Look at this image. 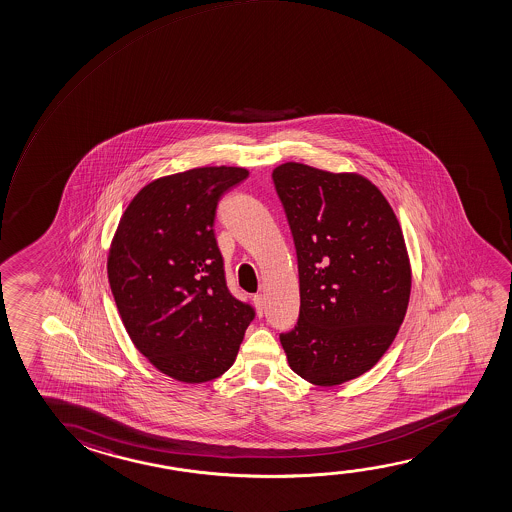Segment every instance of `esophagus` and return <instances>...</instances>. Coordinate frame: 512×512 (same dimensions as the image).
Returning <instances> with one entry per match:
<instances>
[{
    "instance_id": "esophagus-1",
    "label": "esophagus",
    "mask_w": 512,
    "mask_h": 512,
    "mask_svg": "<svg viewBox=\"0 0 512 512\" xmlns=\"http://www.w3.org/2000/svg\"><path fill=\"white\" fill-rule=\"evenodd\" d=\"M253 303L257 306V312H259L260 317H262V313H264V296H262V294H255V296H253Z\"/></svg>"
}]
</instances>
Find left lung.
Instances as JSON below:
<instances>
[{"label":"left lung","mask_w":512,"mask_h":512,"mask_svg":"<svg viewBox=\"0 0 512 512\" xmlns=\"http://www.w3.org/2000/svg\"><path fill=\"white\" fill-rule=\"evenodd\" d=\"M294 237L299 319L280 334L290 368L315 386L363 375L396 338L410 297V262L393 208L359 174L304 163L273 171Z\"/></svg>","instance_id":"left-lung-1"}]
</instances>
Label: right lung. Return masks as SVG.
Wrapping results in <instances>:
<instances>
[{"label":"right lung","mask_w":512,"mask_h":512,"mask_svg":"<svg viewBox=\"0 0 512 512\" xmlns=\"http://www.w3.org/2000/svg\"><path fill=\"white\" fill-rule=\"evenodd\" d=\"M248 178L241 167H200L156 179L128 204L107 275L126 333L155 368L186 384L236 361L252 304L230 294L216 245V206Z\"/></svg>","instance_id":"obj_1"}]
</instances>
